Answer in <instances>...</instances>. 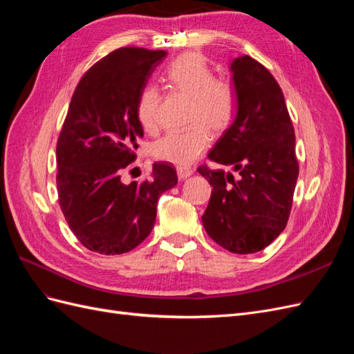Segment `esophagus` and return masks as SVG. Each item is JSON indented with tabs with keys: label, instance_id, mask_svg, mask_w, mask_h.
Here are the masks:
<instances>
[{
	"label": "esophagus",
	"instance_id": "obj_1",
	"mask_svg": "<svg viewBox=\"0 0 354 354\" xmlns=\"http://www.w3.org/2000/svg\"><path fill=\"white\" fill-rule=\"evenodd\" d=\"M192 174H194V168H190V167H178L177 168V176L180 180H185V178L190 177Z\"/></svg>",
	"mask_w": 354,
	"mask_h": 354
}]
</instances>
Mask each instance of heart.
I'll return each mask as SVG.
<instances>
[{"label":"heart","mask_w":354,"mask_h":354,"mask_svg":"<svg viewBox=\"0 0 354 354\" xmlns=\"http://www.w3.org/2000/svg\"><path fill=\"white\" fill-rule=\"evenodd\" d=\"M164 80L171 88L190 97L186 130L171 131L153 145L152 155L164 162L187 167L207 151L212 131L221 133L232 125L238 112L234 85L214 73L209 62L198 51H189L169 63ZM137 120L146 133H156L160 127L159 91L147 85L138 94Z\"/></svg>","instance_id":"heart-1"}]
</instances>
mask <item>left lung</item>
<instances>
[{"label":"left lung","mask_w":354,"mask_h":354,"mask_svg":"<svg viewBox=\"0 0 354 354\" xmlns=\"http://www.w3.org/2000/svg\"><path fill=\"white\" fill-rule=\"evenodd\" d=\"M238 113L208 158L232 167L201 165L214 187L202 216L208 236L233 254H254L286 227L298 178L295 134L273 75L250 56L232 63Z\"/></svg>","instance_id":"left-lung-1"}]
</instances>
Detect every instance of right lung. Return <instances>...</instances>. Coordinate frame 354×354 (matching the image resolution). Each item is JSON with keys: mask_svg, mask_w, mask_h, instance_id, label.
Segmentation results:
<instances>
[{"mask_svg": "<svg viewBox=\"0 0 354 354\" xmlns=\"http://www.w3.org/2000/svg\"><path fill=\"white\" fill-rule=\"evenodd\" d=\"M164 50L118 48L82 75L59 134V205L77 239L103 255L134 250L152 232L156 203L177 185L176 168L153 164L152 174L124 185L143 137L136 106Z\"/></svg>", "mask_w": 354, "mask_h": 354, "instance_id": "add662e5", "label": "right lung"}]
</instances>
